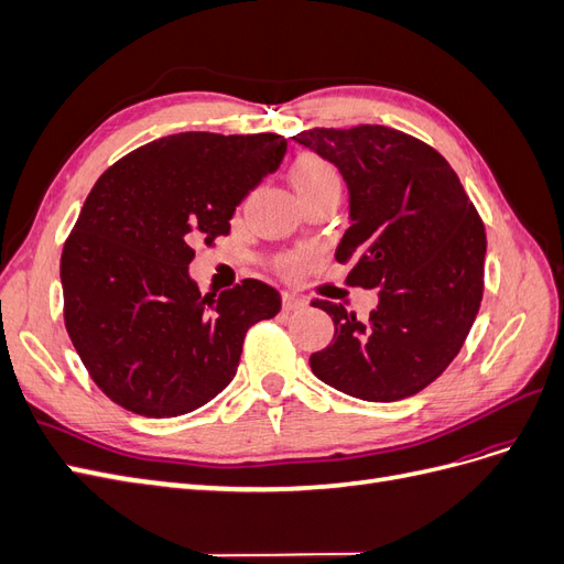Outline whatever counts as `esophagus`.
<instances>
[{
    "label": "esophagus",
    "instance_id": "34e87169",
    "mask_svg": "<svg viewBox=\"0 0 564 564\" xmlns=\"http://www.w3.org/2000/svg\"><path fill=\"white\" fill-rule=\"evenodd\" d=\"M305 303H308V301L301 299V296H296V294H292V292H284V294H282V308H284L286 313L305 308Z\"/></svg>",
    "mask_w": 564,
    "mask_h": 564
}]
</instances>
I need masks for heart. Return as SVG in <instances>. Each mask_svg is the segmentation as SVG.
I'll return each instance as SVG.
<instances>
[{
    "mask_svg": "<svg viewBox=\"0 0 564 564\" xmlns=\"http://www.w3.org/2000/svg\"><path fill=\"white\" fill-rule=\"evenodd\" d=\"M289 181H292L294 191L299 197L305 202L317 199V197H327V195H340V187H344V178H340L338 169L324 160L317 152H301L296 160L289 166ZM305 265H308V256H292L282 263L286 272H301Z\"/></svg>",
    "mask_w": 564,
    "mask_h": 564,
    "instance_id": "heart-1",
    "label": "heart"
}]
</instances>
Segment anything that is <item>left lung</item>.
<instances>
[{"label":"left lung","instance_id":"left-lung-1","mask_svg":"<svg viewBox=\"0 0 564 564\" xmlns=\"http://www.w3.org/2000/svg\"><path fill=\"white\" fill-rule=\"evenodd\" d=\"M294 141L338 166L350 228L336 261L348 284L381 289L360 322L315 299L334 340L311 355L313 373L346 395L395 402L433 383L458 355L480 311L487 235L464 185L435 148L381 124L308 129Z\"/></svg>","mask_w":564,"mask_h":564}]
</instances>
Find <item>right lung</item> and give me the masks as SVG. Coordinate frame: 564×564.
<instances>
[{"label":"right lung","instance_id":"1","mask_svg":"<svg viewBox=\"0 0 564 564\" xmlns=\"http://www.w3.org/2000/svg\"><path fill=\"white\" fill-rule=\"evenodd\" d=\"M280 133L185 131L135 148L96 181L61 256L63 317L106 395L148 419L207 404L237 371L278 289L242 280L202 296L195 245L230 232L235 207L282 164Z\"/></svg>","mask_w":564,"mask_h":564}]
</instances>
